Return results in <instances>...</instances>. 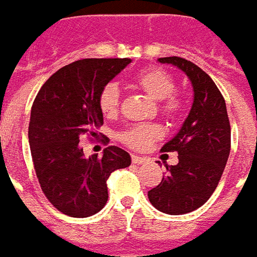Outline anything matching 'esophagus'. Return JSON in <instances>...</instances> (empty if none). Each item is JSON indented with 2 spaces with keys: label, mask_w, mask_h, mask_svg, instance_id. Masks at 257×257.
Wrapping results in <instances>:
<instances>
[{
  "label": "esophagus",
  "mask_w": 257,
  "mask_h": 257,
  "mask_svg": "<svg viewBox=\"0 0 257 257\" xmlns=\"http://www.w3.org/2000/svg\"><path fill=\"white\" fill-rule=\"evenodd\" d=\"M132 162L134 165H141V163L147 162V158H141V156H137V155H132Z\"/></svg>",
  "instance_id": "1"
}]
</instances>
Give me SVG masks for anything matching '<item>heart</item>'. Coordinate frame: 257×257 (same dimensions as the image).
I'll return each instance as SVG.
<instances>
[{
  "label": "heart",
  "mask_w": 257,
  "mask_h": 257,
  "mask_svg": "<svg viewBox=\"0 0 257 257\" xmlns=\"http://www.w3.org/2000/svg\"><path fill=\"white\" fill-rule=\"evenodd\" d=\"M134 85L148 94L156 101L158 109L167 119H178L183 116L185 102L183 96L176 92V81L172 74L162 69L151 67L145 69L134 77ZM99 109L105 116H113L117 113L120 106V90L117 84L108 83L99 92L98 98ZM163 136V128L156 123L130 125L119 134V141L128 148L140 149L148 148L155 140Z\"/></svg>",
  "instance_id": "1"
}]
</instances>
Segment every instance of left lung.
Masks as SVG:
<instances>
[{
	"label": "left lung",
	"instance_id": "8db88e82",
	"mask_svg": "<svg viewBox=\"0 0 257 257\" xmlns=\"http://www.w3.org/2000/svg\"><path fill=\"white\" fill-rule=\"evenodd\" d=\"M181 69L194 87V102L177 136L162 152H177L178 163L166 166L159 185L148 191L149 202L167 214H185L210 198L228 161L231 127L221 92L195 63L178 56L159 58Z\"/></svg>",
	"mask_w": 257,
	"mask_h": 257
}]
</instances>
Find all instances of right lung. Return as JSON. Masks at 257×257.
Returning <instances> with one entry per match:
<instances>
[{"label":"right lung","instance_id":"1","mask_svg":"<svg viewBox=\"0 0 257 257\" xmlns=\"http://www.w3.org/2000/svg\"><path fill=\"white\" fill-rule=\"evenodd\" d=\"M132 59L91 58L59 69L38 91L29 123V144L40 187L70 217H88L108 201L110 173L130 166V155L110 145L102 158H85L80 138L96 137L103 123L99 92Z\"/></svg>","mask_w":257,"mask_h":257}]
</instances>
